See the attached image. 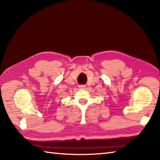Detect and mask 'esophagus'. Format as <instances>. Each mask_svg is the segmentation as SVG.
Wrapping results in <instances>:
<instances>
[{"label":"esophagus","mask_w":160,"mask_h":160,"mask_svg":"<svg viewBox=\"0 0 160 160\" xmlns=\"http://www.w3.org/2000/svg\"><path fill=\"white\" fill-rule=\"evenodd\" d=\"M85 88H86V86H85V85H79V89H84Z\"/></svg>","instance_id":"esophagus-1"}]
</instances>
